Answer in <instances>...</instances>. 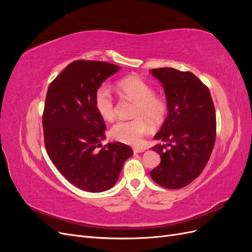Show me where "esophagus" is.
<instances>
[{
  "label": "esophagus",
  "mask_w": 252,
  "mask_h": 252,
  "mask_svg": "<svg viewBox=\"0 0 252 252\" xmlns=\"http://www.w3.org/2000/svg\"><path fill=\"white\" fill-rule=\"evenodd\" d=\"M145 150V148H140V147H136V148H133V152L134 154H141V152H144Z\"/></svg>",
  "instance_id": "34e87169"
}]
</instances>
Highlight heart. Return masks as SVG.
Wrapping results in <instances>:
<instances>
[{
    "instance_id": "1",
    "label": "heart",
    "mask_w": 252,
    "mask_h": 252,
    "mask_svg": "<svg viewBox=\"0 0 252 252\" xmlns=\"http://www.w3.org/2000/svg\"><path fill=\"white\" fill-rule=\"evenodd\" d=\"M117 87L122 95L135 103L130 121H120L110 129V136L118 142L139 145L143 136L150 130V124L158 125L167 114L166 102L154 94L150 85L138 77L121 80ZM94 107L100 117L111 122L116 118L113 96L106 86H101L94 95Z\"/></svg>"
}]
</instances>
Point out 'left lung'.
I'll return each instance as SVG.
<instances>
[{"label":"left lung","mask_w":252,"mask_h":252,"mask_svg":"<svg viewBox=\"0 0 252 252\" xmlns=\"http://www.w3.org/2000/svg\"><path fill=\"white\" fill-rule=\"evenodd\" d=\"M163 84L168 116L152 147L161 163L150 171L157 184L179 189L194 181L207 165L217 135L216 110L208 87L190 71L170 67L150 70Z\"/></svg>","instance_id":"1"}]
</instances>
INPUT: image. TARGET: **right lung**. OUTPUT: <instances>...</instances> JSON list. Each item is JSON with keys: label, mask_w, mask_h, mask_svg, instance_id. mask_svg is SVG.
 I'll return each mask as SVG.
<instances>
[{"label": "right lung", "mask_w": 252, "mask_h": 252, "mask_svg": "<svg viewBox=\"0 0 252 252\" xmlns=\"http://www.w3.org/2000/svg\"><path fill=\"white\" fill-rule=\"evenodd\" d=\"M119 69L120 66L101 61H74L47 91L42 119L47 154L66 180L89 192L111 188L125 161L133 155L120 142L96 150L102 147L106 125L94 107V95Z\"/></svg>", "instance_id": "obj_1"}]
</instances>
